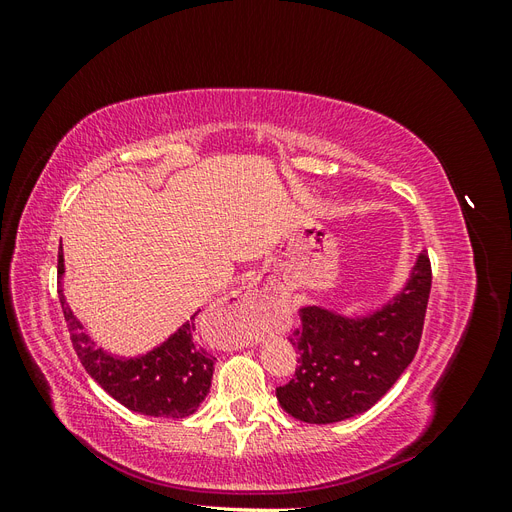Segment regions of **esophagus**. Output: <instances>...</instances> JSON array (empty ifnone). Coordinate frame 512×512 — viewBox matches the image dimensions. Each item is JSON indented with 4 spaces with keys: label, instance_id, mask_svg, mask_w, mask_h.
I'll list each match as a JSON object with an SVG mask.
<instances>
[{
    "label": "esophagus",
    "instance_id": "1",
    "mask_svg": "<svg viewBox=\"0 0 512 512\" xmlns=\"http://www.w3.org/2000/svg\"><path fill=\"white\" fill-rule=\"evenodd\" d=\"M265 303L262 294L258 292V288L254 284H245L241 288H237L235 292L230 294L222 301V305L218 307V312L222 316H228L230 320H235V324L239 327L237 335H235V346L243 348L250 346L256 342V333L252 331V320L258 314V309Z\"/></svg>",
    "mask_w": 512,
    "mask_h": 512
}]
</instances>
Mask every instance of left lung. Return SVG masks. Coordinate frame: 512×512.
<instances>
[{"label": "left lung", "mask_w": 512, "mask_h": 512, "mask_svg": "<svg viewBox=\"0 0 512 512\" xmlns=\"http://www.w3.org/2000/svg\"><path fill=\"white\" fill-rule=\"evenodd\" d=\"M431 292L427 250L416 260L404 292L367 318H342L303 307L288 337L299 367L275 393L282 408L303 423L327 425L369 410L412 363L421 344Z\"/></svg>", "instance_id": "1"}]
</instances>
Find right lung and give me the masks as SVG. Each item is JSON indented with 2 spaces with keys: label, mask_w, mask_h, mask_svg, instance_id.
<instances>
[{
  "label": "right lung",
  "mask_w": 512,
  "mask_h": 512,
  "mask_svg": "<svg viewBox=\"0 0 512 512\" xmlns=\"http://www.w3.org/2000/svg\"><path fill=\"white\" fill-rule=\"evenodd\" d=\"M57 275H64V254L59 250ZM59 301L70 329L72 346L87 374L102 389L132 412L164 418L190 416L209 393L215 356L196 344V316L166 342L138 359H117L96 348L83 324L76 320L59 286Z\"/></svg>",
  "instance_id": "obj_1"
}]
</instances>
